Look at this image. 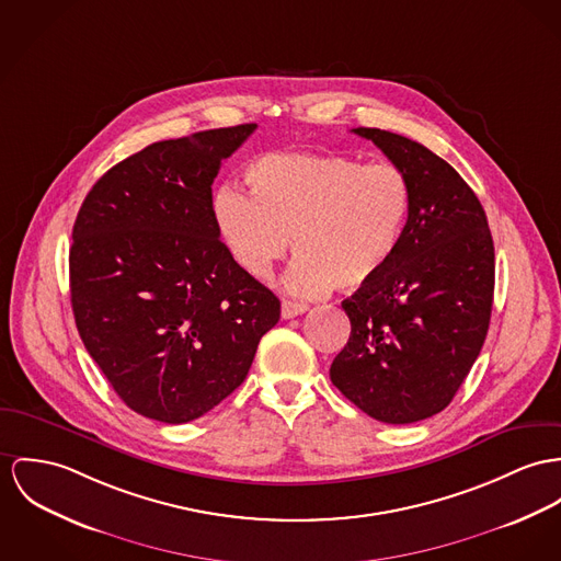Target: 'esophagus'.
I'll return each instance as SVG.
<instances>
[{
	"instance_id": "obj_1",
	"label": "esophagus",
	"mask_w": 561,
	"mask_h": 561,
	"mask_svg": "<svg viewBox=\"0 0 561 561\" xmlns=\"http://www.w3.org/2000/svg\"><path fill=\"white\" fill-rule=\"evenodd\" d=\"M307 311V305L305 302L284 301L282 302V318L284 320H290V318H297Z\"/></svg>"
}]
</instances>
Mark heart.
Returning a JSON list of instances; mask_svg holds the SVG:
<instances>
[{
	"label": "heart",
	"instance_id": "b5f03b06",
	"mask_svg": "<svg viewBox=\"0 0 561 561\" xmlns=\"http://www.w3.org/2000/svg\"><path fill=\"white\" fill-rule=\"evenodd\" d=\"M250 194L224 185L214 198L217 230L234 260L268 279L295 260L286 286L322 297L354 293L378 279L399 252L412 211V187L394 164L350 156L268 153L245 173Z\"/></svg>",
	"mask_w": 561,
	"mask_h": 561
}]
</instances>
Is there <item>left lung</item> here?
<instances>
[{"instance_id": "8db88e82", "label": "left lung", "mask_w": 561, "mask_h": 561, "mask_svg": "<svg viewBox=\"0 0 561 561\" xmlns=\"http://www.w3.org/2000/svg\"><path fill=\"white\" fill-rule=\"evenodd\" d=\"M401 169L412 211L387 271L342 302L350 340L331 382L388 425L442 412L484 344L495 252L472 187L427 147L387 129L356 128Z\"/></svg>"}]
</instances>
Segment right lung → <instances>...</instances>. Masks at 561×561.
Wrapping results in <instances>:
<instances>
[{"instance_id":"1","label":"right lung","mask_w":561,"mask_h":561,"mask_svg":"<svg viewBox=\"0 0 561 561\" xmlns=\"http://www.w3.org/2000/svg\"><path fill=\"white\" fill-rule=\"evenodd\" d=\"M256 124L160 140L89 190L72 228L79 335L145 419L181 425L245 380L279 299L219 241L214 179Z\"/></svg>"}]
</instances>
